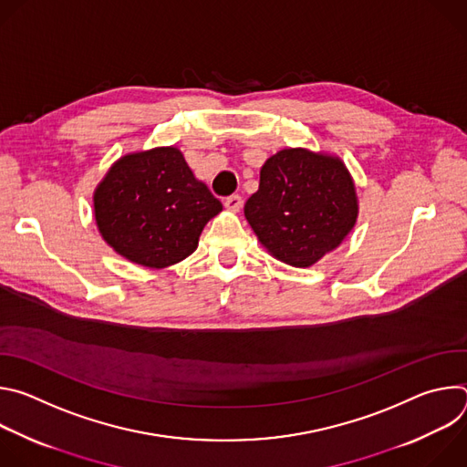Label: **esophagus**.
<instances>
[{
  "label": "esophagus",
  "mask_w": 467,
  "mask_h": 467,
  "mask_svg": "<svg viewBox=\"0 0 467 467\" xmlns=\"http://www.w3.org/2000/svg\"><path fill=\"white\" fill-rule=\"evenodd\" d=\"M225 207L229 209V211H233V213H238L240 209H242V197L240 195H229V197H225Z\"/></svg>",
  "instance_id": "esophagus-1"
}]
</instances>
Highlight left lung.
Returning <instances> with one entry per match:
<instances>
[{"label": "left lung", "mask_w": 467, "mask_h": 467, "mask_svg": "<svg viewBox=\"0 0 467 467\" xmlns=\"http://www.w3.org/2000/svg\"><path fill=\"white\" fill-rule=\"evenodd\" d=\"M244 214L272 256L308 268L351 233L358 199L338 157L288 148L264 162Z\"/></svg>", "instance_id": "8db88e82"}]
</instances>
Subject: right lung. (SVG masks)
<instances>
[{
  "label": "right lung",
  "mask_w": 467,
  "mask_h": 467,
  "mask_svg": "<svg viewBox=\"0 0 467 467\" xmlns=\"http://www.w3.org/2000/svg\"><path fill=\"white\" fill-rule=\"evenodd\" d=\"M218 213L222 203L173 146L121 157L94 192L103 240L146 268L161 270L192 254Z\"/></svg>",
  "instance_id": "right-lung-1"
}]
</instances>
